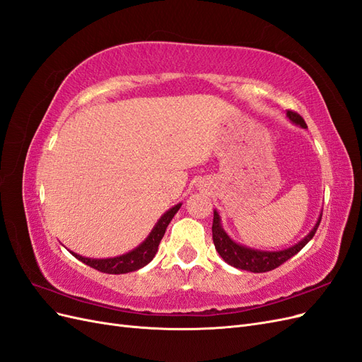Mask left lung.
Returning <instances> with one entry per match:
<instances>
[{
  "label": "left lung",
  "instance_id": "left-lung-1",
  "mask_svg": "<svg viewBox=\"0 0 362 362\" xmlns=\"http://www.w3.org/2000/svg\"><path fill=\"white\" fill-rule=\"evenodd\" d=\"M287 117L294 125L306 128L305 120L298 113L288 110ZM320 221H322V214L319 216V218H317V222L311 231L296 245H293L287 249H282V250H261V249H254V247H249V246L234 242V240L229 237L228 233L223 229L221 216H218L217 210H214L213 242H214L216 250L218 252V255H221L223 258V261L228 262L229 266H233L240 270L264 273V272H270L273 269L279 267L287 259H290L291 257L298 254V252L314 237L317 228H319V225H320Z\"/></svg>",
  "mask_w": 362,
  "mask_h": 362
}]
</instances>
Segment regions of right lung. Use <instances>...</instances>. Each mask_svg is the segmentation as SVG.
Wrapping results in <instances>:
<instances>
[{"label":"right lung","instance_id":"1","mask_svg":"<svg viewBox=\"0 0 362 362\" xmlns=\"http://www.w3.org/2000/svg\"><path fill=\"white\" fill-rule=\"evenodd\" d=\"M181 205L182 204H177L175 206L169 208V210L158 218V222L156 223L154 228H152V231L144 242L133 250L127 252L124 255L113 257V258H87V257L75 254L72 250L69 252L76 259L83 261L84 264L104 273H110V275H120V273H129V272L139 270L141 267H145L146 264H149L152 258L156 257L158 245L161 242L164 233H166V228L170 223L173 216L178 213Z\"/></svg>","mask_w":362,"mask_h":362}]
</instances>
